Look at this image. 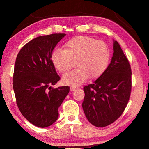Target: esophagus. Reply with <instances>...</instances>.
<instances>
[{"label": "esophagus", "instance_id": "esophagus-1", "mask_svg": "<svg viewBox=\"0 0 149 149\" xmlns=\"http://www.w3.org/2000/svg\"><path fill=\"white\" fill-rule=\"evenodd\" d=\"M76 89H77L76 87H75V86H72L71 87H70V90H71L72 91H75Z\"/></svg>", "mask_w": 149, "mask_h": 149}]
</instances>
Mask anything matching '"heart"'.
I'll list each match as a JSON object with an SVG mask.
<instances>
[{
	"instance_id": "1",
	"label": "heart",
	"mask_w": 149,
	"mask_h": 149,
	"mask_svg": "<svg viewBox=\"0 0 149 149\" xmlns=\"http://www.w3.org/2000/svg\"><path fill=\"white\" fill-rule=\"evenodd\" d=\"M110 58L108 45L87 36H77L64 45L63 50L56 49L51 54V62L58 71L65 73L74 62L77 69L62 77L64 84L77 86L91 77L97 79L107 69Z\"/></svg>"
}]
</instances>
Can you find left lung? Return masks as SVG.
Masks as SVG:
<instances>
[{
    "label": "left lung",
    "mask_w": 149,
    "mask_h": 149,
    "mask_svg": "<svg viewBox=\"0 0 149 149\" xmlns=\"http://www.w3.org/2000/svg\"><path fill=\"white\" fill-rule=\"evenodd\" d=\"M110 64L101 76L84 87L85 116L98 127L115 122L124 111L132 90V70L119 43L114 40Z\"/></svg>",
    "instance_id": "8db88e82"
}]
</instances>
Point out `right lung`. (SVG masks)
Returning a JSON list of instances; mask_svg holds the SVG:
<instances>
[{
    "label": "right lung",
    "instance_id": "add662e5",
    "mask_svg": "<svg viewBox=\"0 0 149 149\" xmlns=\"http://www.w3.org/2000/svg\"><path fill=\"white\" fill-rule=\"evenodd\" d=\"M65 35L36 37L25 45L16 57L13 89L17 105L24 118L37 127H47L56 122L58 108L70 91L68 86H50L60 79L50 58Z\"/></svg>",
    "mask_w": 149,
    "mask_h": 149
}]
</instances>
